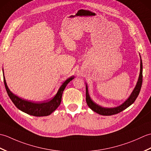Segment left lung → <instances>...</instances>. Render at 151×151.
<instances>
[{
	"label": "left lung",
	"mask_w": 151,
	"mask_h": 151,
	"mask_svg": "<svg viewBox=\"0 0 151 151\" xmlns=\"http://www.w3.org/2000/svg\"><path fill=\"white\" fill-rule=\"evenodd\" d=\"M140 57V72L138 80L136 83V85L135 88L133 89L132 92L131 93L129 97L126 101H125L123 103H122L121 105L118 106L114 107V108H105L102 107L101 106L96 104L95 102L91 99L90 96L89 95L88 93V84H86V102L88 106L93 111H94L96 113H97L102 115H111L114 114H117L119 112L123 111L125 109L129 107L131 104H132L134 101H136V98L138 96L141 88H142V81H143V64H142V60L141 58V56L139 54Z\"/></svg>",
	"instance_id": "8db88e82"
}]
</instances>
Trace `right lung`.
<instances>
[{"label":"right lung","instance_id":"obj_1","mask_svg":"<svg viewBox=\"0 0 151 151\" xmlns=\"http://www.w3.org/2000/svg\"><path fill=\"white\" fill-rule=\"evenodd\" d=\"M3 70V69H2ZM3 76H4V82L5 85V88L6 91L8 93L9 97L10 98L12 101L13 102L15 106L19 110L24 112L27 114L36 117H42L47 116L55 111L57 108L59 106L61 101H62V97L63 90L65 89L67 85L75 78V76H70V78H67L64 82L62 86H60L58 91L56 95L49 101H43V102H35L27 100V99H22L18 97L16 95L9 90L7 84H6L4 70H3Z\"/></svg>","mask_w":151,"mask_h":151}]
</instances>
